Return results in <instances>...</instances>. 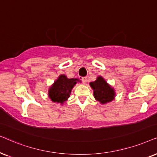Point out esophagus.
I'll use <instances>...</instances> for the list:
<instances>
[{"mask_svg": "<svg viewBox=\"0 0 157 157\" xmlns=\"http://www.w3.org/2000/svg\"><path fill=\"white\" fill-rule=\"evenodd\" d=\"M82 82L84 83V84H86L87 81V77H82Z\"/></svg>", "mask_w": 157, "mask_h": 157, "instance_id": "1", "label": "esophagus"}]
</instances>
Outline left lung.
<instances>
[{
	"label": "left lung",
	"mask_w": 157,
	"mask_h": 157,
	"mask_svg": "<svg viewBox=\"0 0 157 157\" xmlns=\"http://www.w3.org/2000/svg\"><path fill=\"white\" fill-rule=\"evenodd\" d=\"M90 85L93 90L94 97L100 103L105 104L114 99L116 95L114 89L108 84L103 77H98L95 81L90 82Z\"/></svg>",
	"instance_id": "left-lung-1"
}]
</instances>
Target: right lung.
Returning a JSON list of instances; mask_svg holds the SVG:
<instances>
[{
    "instance_id": "obj_1",
    "label": "right lung",
    "mask_w": 157,
    "mask_h": 157,
    "mask_svg": "<svg viewBox=\"0 0 157 157\" xmlns=\"http://www.w3.org/2000/svg\"><path fill=\"white\" fill-rule=\"evenodd\" d=\"M80 82L79 79H68L64 75H59L57 80L49 87V97L52 102L63 104L70 98L73 87Z\"/></svg>"
}]
</instances>
